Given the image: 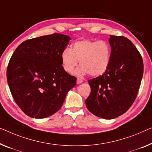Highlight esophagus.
I'll return each instance as SVG.
<instances>
[{
  "instance_id": "esophagus-1",
  "label": "esophagus",
  "mask_w": 152,
  "mask_h": 152,
  "mask_svg": "<svg viewBox=\"0 0 152 152\" xmlns=\"http://www.w3.org/2000/svg\"><path fill=\"white\" fill-rule=\"evenodd\" d=\"M83 82V79H81V78H77V81H76L77 84H80V83H82Z\"/></svg>"
}]
</instances>
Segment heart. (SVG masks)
<instances>
[{
    "label": "heart",
    "mask_w": 152,
    "mask_h": 152,
    "mask_svg": "<svg viewBox=\"0 0 152 152\" xmlns=\"http://www.w3.org/2000/svg\"><path fill=\"white\" fill-rule=\"evenodd\" d=\"M110 52V45L105 41H77L71 48L65 49L61 53L63 69L72 73L79 61L80 65L75 71L76 75L82 76L88 73L93 76L102 75L109 65Z\"/></svg>",
    "instance_id": "obj_1"
}]
</instances>
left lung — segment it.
<instances>
[{"label":"left lung","mask_w":152,"mask_h":152,"mask_svg":"<svg viewBox=\"0 0 152 152\" xmlns=\"http://www.w3.org/2000/svg\"><path fill=\"white\" fill-rule=\"evenodd\" d=\"M111 47L108 69L102 76L88 80L91 91L85 100L89 111L111 119L125 113L132 105L143 74L141 54L124 36L110 35Z\"/></svg>","instance_id":"obj_1"}]
</instances>
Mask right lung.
Returning a JSON list of instances; mask_svg holds the SVG:
<instances>
[{"instance_id": "obj_1", "label": "right lung", "mask_w": 152, "mask_h": 152, "mask_svg": "<svg viewBox=\"0 0 152 152\" xmlns=\"http://www.w3.org/2000/svg\"><path fill=\"white\" fill-rule=\"evenodd\" d=\"M71 39L60 33L24 41L9 62L7 79L13 99L26 115L51 116L61 108L76 78L63 69L61 53Z\"/></svg>"}]
</instances>
